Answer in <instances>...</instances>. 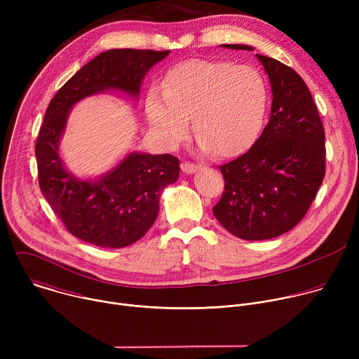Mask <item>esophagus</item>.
I'll return each mask as SVG.
<instances>
[{"label": "esophagus", "instance_id": "obj_1", "mask_svg": "<svg viewBox=\"0 0 359 359\" xmlns=\"http://www.w3.org/2000/svg\"><path fill=\"white\" fill-rule=\"evenodd\" d=\"M198 169H200V166H198V165H194V163H189V162H186V163H183V165H182V170H183L186 175H191V173L197 172Z\"/></svg>", "mask_w": 359, "mask_h": 359}]
</instances>
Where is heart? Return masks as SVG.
Instances as JSON below:
<instances>
[{
  "label": "heart",
  "instance_id": "1",
  "mask_svg": "<svg viewBox=\"0 0 359 359\" xmlns=\"http://www.w3.org/2000/svg\"><path fill=\"white\" fill-rule=\"evenodd\" d=\"M267 105L269 88L259 69L190 60L169 71L163 92H149L146 114L150 129L170 146L187 136L191 118L203 151L234 156L259 137Z\"/></svg>",
  "mask_w": 359,
  "mask_h": 359
}]
</instances>
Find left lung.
I'll list each match as a JSON object with an SVG mask.
<instances>
[{"mask_svg": "<svg viewBox=\"0 0 359 359\" xmlns=\"http://www.w3.org/2000/svg\"><path fill=\"white\" fill-rule=\"evenodd\" d=\"M255 55L271 85L270 121L244 155L219 166L224 191L213 215L238 238L269 240L295 227L316 198L325 176V133L302 78L274 58Z\"/></svg>", "mask_w": 359, "mask_h": 359, "instance_id": "obj_1", "label": "left lung"}]
</instances>
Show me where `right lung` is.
<instances>
[{
    "label": "right lung",
    "instance_id": "right-lung-1",
    "mask_svg": "<svg viewBox=\"0 0 359 359\" xmlns=\"http://www.w3.org/2000/svg\"><path fill=\"white\" fill-rule=\"evenodd\" d=\"M169 54L108 49L83 65L49 102L35 143L38 182L50 209L82 241L122 248L140 240L155 223L161 194L177 180L180 168L172 155L130 151L104 175L76 177L60 156L69 112L79 100L102 92L118 90L139 99L144 75Z\"/></svg>",
    "mask_w": 359,
    "mask_h": 359
}]
</instances>
